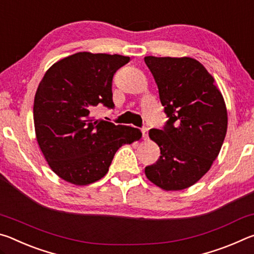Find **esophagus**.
<instances>
[{"label":"esophagus","instance_id":"1","mask_svg":"<svg viewBox=\"0 0 254 254\" xmlns=\"http://www.w3.org/2000/svg\"><path fill=\"white\" fill-rule=\"evenodd\" d=\"M141 132H142V137L145 140L148 137V127H142V130H141Z\"/></svg>","mask_w":254,"mask_h":254}]
</instances>
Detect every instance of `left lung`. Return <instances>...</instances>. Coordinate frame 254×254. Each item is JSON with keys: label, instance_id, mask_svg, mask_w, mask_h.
I'll return each instance as SVG.
<instances>
[{"label": "left lung", "instance_id": "1", "mask_svg": "<svg viewBox=\"0 0 254 254\" xmlns=\"http://www.w3.org/2000/svg\"><path fill=\"white\" fill-rule=\"evenodd\" d=\"M158 85L167 122L149 136L160 158L145 167L150 182L166 190H182L209 170L224 142L227 112L212 75L192 58L144 57Z\"/></svg>", "mask_w": 254, "mask_h": 254}]
</instances>
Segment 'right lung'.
Segmentation results:
<instances>
[{"mask_svg": "<svg viewBox=\"0 0 254 254\" xmlns=\"http://www.w3.org/2000/svg\"><path fill=\"white\" fill-rule=\"evenodd\" d=\"M121 55L77 53L51 66L34 96L37 141L56 175L74 185L104 177L115 152L139 140V128L92 118L97 105L114 109L113 76L128 63Z\"/></svg>", "mask_w": 254, "mask_h": 254, "instance_id": "obj_1", "label": "right lung"}]
</instances>
